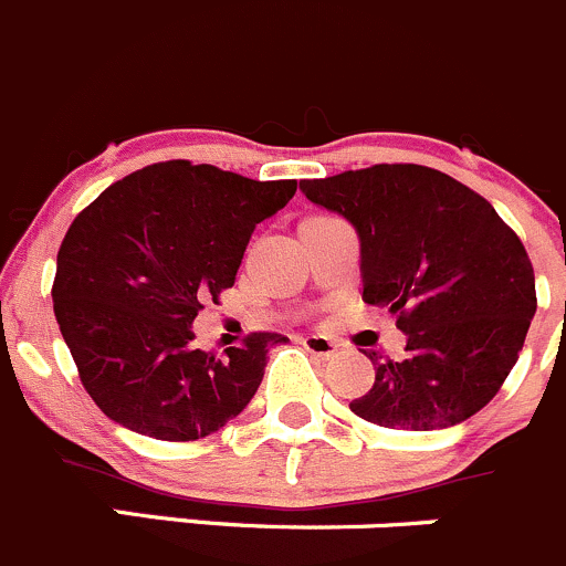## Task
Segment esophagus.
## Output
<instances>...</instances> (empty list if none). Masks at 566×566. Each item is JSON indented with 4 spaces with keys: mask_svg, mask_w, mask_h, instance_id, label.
<instances>
[{
    "mask_svg": "<svg viewBox=\"0 0 566 566\" xmlns=\"http://www.w3.org/2000/svg\"><path fill=\"white\" fill-rule=\"evenodd\" d=\"M302 346H305L313 357H318V360H333V357L340 355V344L338 340L327 338V335H305V338H302Z\"/></svg>",
    "mask_w": 566,
    "mask_h": 566,
    "instance_id": "obj_1",
    "label": "esophagus"
}]
</instances>
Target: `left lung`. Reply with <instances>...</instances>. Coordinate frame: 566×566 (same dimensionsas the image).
<instances>
[{"instance_id":"left-lung-1","label":"left lung","mask_w":566,"mask_h":566,"mask_svg":"<svg viewBox=\"0 0 566 566\" xmlns=\"http://www.w3.org/2000/svg\"><path fill=\"white\" fill-rule=\"evenodd\" d=\"M360 237L363 300L388 307L405 360L374 363L352 412L388 429L429 432L468 421L501 390L536 313L534 266L497 211L446 172L374 165L300 181Z\"/></svg>"}]
</instances>
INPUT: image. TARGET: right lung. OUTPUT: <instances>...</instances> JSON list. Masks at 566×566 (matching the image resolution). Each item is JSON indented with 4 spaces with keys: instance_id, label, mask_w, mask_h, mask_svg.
<instances>
[{
    "instance_id": "right-lung-1",
    "label": "right lung",
    "mask_w": 566,
    "mask_h": 566,
    "mask_svg": "<svg viewBox=\"0 0 566 566\" xmlns=\"http://www.w3.org/2000/svg\"><path fill=\"white\" fill-rule=\"evenodd\" d=\"M296 181H253L214 165L159 161L106 187L57 253L52 300L80 379L106 418L154 440H200L237 418L281 333L222 355L192 349L206 302L237 281L255 226Z\"/></svg>"
}]
</instances>
